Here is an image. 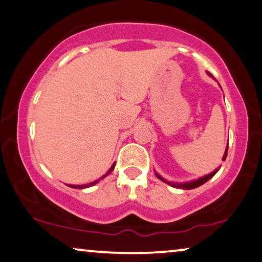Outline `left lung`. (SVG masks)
Here are the masks:
<instances>
[{
	"label": "left lung",
	"mask_w": 262,
	"mask_h": 262,
	"mask_svg": "<svg viewBox=\"0 0 262 262\" xmlns=\"http://www.w3.org/2000/svg\"><path fill=\"white\" fill-rule=\"evenodd\" d=\"M226 156H228V147H226V151H225L224 157H223V160L226 159ZM215 172H217V170H215V171H213L212 173H208V175H206V176L201 177V179H199L196 181H191V182H186V183H170V182H166L165 180H163L159 175H157V176H158L162 181H164V182L169 183L170 186H172V187H175V188H180V189H194V188L200 187L201 184H204L205 182H207V181L210 180L211 177L214 176Z\"/></svg>",
	"instance_id": "obj_1"
}]
</instances>
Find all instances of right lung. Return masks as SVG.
<instances>
[{"mask_svg": "<svg viewBox=\"0 0 262 262\" xmlns=\"http://www.w3.org/2000/svg\"><path fill=\"white\" fill-rule=\"evenodd\" d=\"M114 167H115V163H114V165L110 167V170H109V171H107L106 175H109V173H110L111 171H113V170H114ZM106 175H104L103 177H105ZM103 177H102V179H103ZM97 182H98V181H96V182H92V183H90V184H83V186H69V187L76 188V189H82V188H87V187H91V186H93V184H96Z\"/></svg>", "mask_w": 262, "mask_h": 262, "instance_id": "add662e5", "label": "right lung"}]
</instances>
